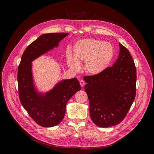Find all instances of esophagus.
<instances>
[{
	"label": "esophagus",
	"mask_w": 154,
	"mask_h": 154,
	"mask_svg": "<svg viewBox=\"0 0 154 154\" xmlns=\"http://www.w3.org/2000/svg\"><path fill=\"white\" fill-rule=\"evenodd\" d=\"M80 85H81V86L82 87H83L84 86H85V81L84 80H80Z\"/></svg>",
	"instance_id": "34e87169"
}]
</instances>
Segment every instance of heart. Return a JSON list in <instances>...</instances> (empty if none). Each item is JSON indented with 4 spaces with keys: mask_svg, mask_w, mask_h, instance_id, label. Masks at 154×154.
Returning <instances> with one entry per match:
<instances>
[{
    "mask_svg": "<svg viewBox=\"0 0 154 154\" xmlns=\"http://www.w3.org/2000/svg\"><path fill=\"white\" fill-rule=\"evenodd\" d=\"M114 49L110 43L99 39L87 38L77 41L73 47V57L67 58L68 66L72 70L80 69L79 63L84 62L83 69L88 74L98 75L110 64Z\"/></svg>",
    "mask_w": 154,
    "mask_h": 154,
    "instance_id": "1",
    "label": "heart"
}]
</instances>
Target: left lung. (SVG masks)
I'll return each mask as SVG.
<instances>
[{
  "instance_id": "1",
  "label": "left lung",
  "mask_w": 154,
  "mask_h": 154,
  "mask_svg": "<svg viewBox=\"0 0 154 154\" xmlns=\"http://www.w3.org/2000/svg\"><path fill=\"white\" fill-rule=\"evenodd\" d=\"M119 45V57L112 67L100 75L84 77L90 116L100 127L121 122L135 98V64L128 49L121 43Z\"/></svg>"
}]
</instances>
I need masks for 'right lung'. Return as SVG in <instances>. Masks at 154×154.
<instances>
[{"instance_id":"obj_1","label":"right lung","mask_w":154,"mask_h":154,"mask_svg":"<svg viewBox=\"0 0 154 154\" xmlns=\"http://www.w3.org/2000/svg\"><path fill=\"white\" fill-rule=\"evenodd\" d=\"M69 34L47 33L40 36L26 49L18 66L17 82L20 101L29 116L38 125L51 127L63 120L68 101L81 86L77 78L63 80L43 94L34 86L32 62L55 47Z\"/></svg>"}]
</instances>
